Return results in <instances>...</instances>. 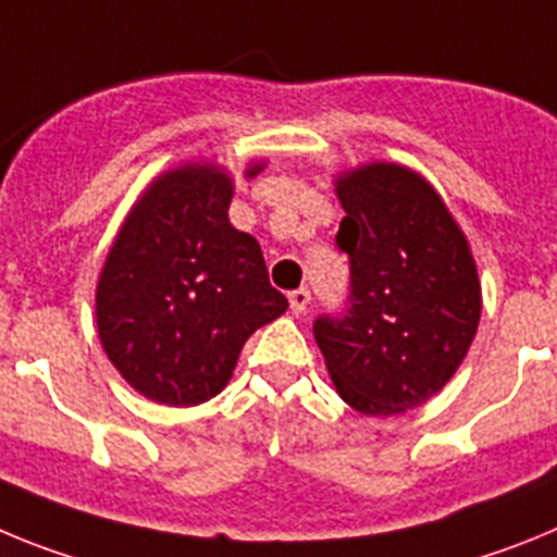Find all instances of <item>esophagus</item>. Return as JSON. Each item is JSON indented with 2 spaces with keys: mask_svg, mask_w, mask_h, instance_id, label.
Returning <instances> with one entry per match:
<instances>
[{
  "mask_svg": "<svg viewBox=\"0 0 557 557\" xmlns=\"http://www.w3.org/2000/svg\"><path fill=\"white\" fill-rule=\"evenodd\" d=\"M309 307V289L307 287H298L289 293V309H293V314H304Z\"/></svg>",
  "mask_w": 557,
  "mask_h": 557,
  "instance_id": "esophagus-1",
  "label": "esophagus"
}]
</instances>
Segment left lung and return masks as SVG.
I'll use <instances>...</instances> for the list:
<instances>
[{
	"label": "left lung",
	"instance_id": "obj_1",
	"mask_svg": "<svg viewBox=\"0 0 557 557\" xmlns=\"http://www.w3.org/2000/svg\"><path fill=\"white\" fill-rule=\"evenodd\" d=\"M337 198L348 304L312 332L339 398L396 416L435 396L469 351L482 309L476 264L444 200L407 166H359L337 181Z\"/></svg>",
	"mask_w": 557,
	"mask_h": 557
}]
</instances>
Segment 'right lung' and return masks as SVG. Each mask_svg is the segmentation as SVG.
<instances>
[{"instance_id": "obj_1", "label": "right lung", "mask_w": 557, "mask_h": 557, "mask_svg": "<svg viewBox=\"0 0 557 557\" xmlns=\"http://www.w3.org/2000/svg\"><path fill=\"white\" fill-rule=\"evenodd\" d=\"M231 195L218 166L166 172L141 195L102 268V348L159 405L218 396L245 339L289 307L270 284L259 243L228 223Z\"/></svg>"}]
</instances>
